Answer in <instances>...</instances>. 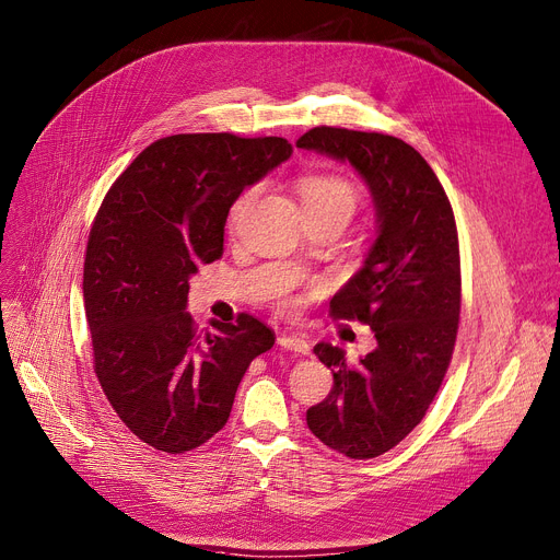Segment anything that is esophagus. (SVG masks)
<instances>
[{"instance_id": "1", "label": "esophagus", "mask_w": 560, "mask_h": 560, "mask_svg": "<svg viewBox=\"0 0 560 560\" xmlns=\"http://www.w3.org/2000/svg\"><path fill=\"white\" fill-rule=\"evenodd\" d=\"M277 342H279V347H283V349L295 351V354H308V351H311V345H308L304 338H300V336L281 334V336L277 338Z\"/></svg>"}]
</instances>
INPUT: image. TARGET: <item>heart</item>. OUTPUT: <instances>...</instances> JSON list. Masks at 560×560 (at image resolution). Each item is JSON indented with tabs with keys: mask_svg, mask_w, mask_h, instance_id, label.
<instances>
[{
	"mask_svg": "<svg viewBox=\"0 0 560 560\" xmlns=\"http://www.w3.org/2000/svg\"><path fill=\"white\" fill-rule=\"evenodd\" d=\"M254 192H256L254 188L245 190L238 199H235V203L231 206V218H229L231 224H235L243 218ZM298 192L308 218L334 215V213H345L351 218L359 203V190L354 188V184L334 172H304L298 179Z\"/></svg>",
	"mask_w": 560,
	"mask_h": 560,
	"instance_id": "heart-1",
	"label": "heart"
}]
</instances>
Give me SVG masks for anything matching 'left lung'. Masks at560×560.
I'll return each mask as SVG.
<instances>
[{"label": "left lung", "mask_w": 560, "mask_h": 560, "mask_svg": "<svg viewBox=\"0 0 560 560\" xmlns=\"http://www.w3.org/2000/svg\"><path fill=\"white\" fill-rule=\"evenodd\" d=\"M298 147L349 163L372 192L376 238L363 268L331 300V315L359 319L376 347L359 365L317 342L334 388L306 410L315 438L349 458H376L413 431L450 368L460 313V256L452 203L408 142L315 127Z\"/></svg>", "instance_id": "obj_1"}]
</instances>
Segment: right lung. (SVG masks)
<instances>
[{
  "mask_svg": "<svg viewBox=\"0 0 560 560\" xmlns=\"http://www.w3.org/2000/svg\"><path fill=\"white\" fill-rule=\"evenodd\" d=\"M290 154L277 136H167L144 147L100 206L83 262L95 374L154 450L184 454L211 440L249 363L275 345L247 313L199 334L186 304L199 265L222 256L233 201Z\"/></svg>",
  "mask_w": 560,
  "mask_h": 560,
  "instance_id": "obj_1",
  "label": "right lung"
}]
</instances>
